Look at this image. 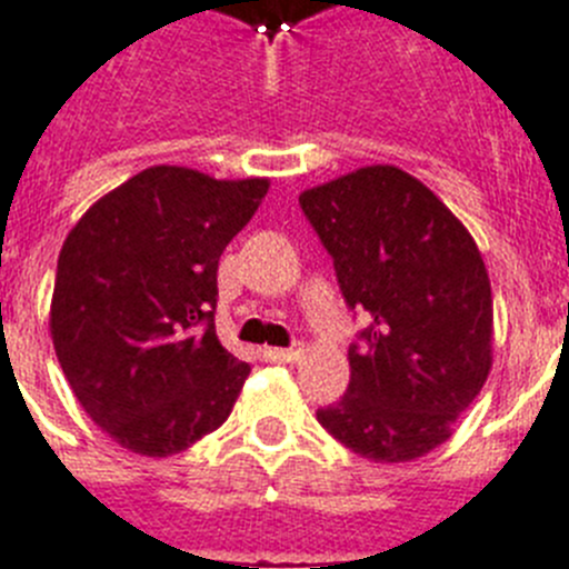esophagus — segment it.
<instances>
[{
	"instance_id": "34e87169",
	"label": "esophagus",
	"mask_w": 569,
	"mask_h": 569,
	"mask_svg": "<svg viewBox=\"0 0 569 569\" xmlns=\"http://www.w3.org/2000/svg\"><path fill=\"white\" fill-rule=\"evenodd\" d=\"M263 358L271 360V363H298L303 358V346L291 343L286 349H271V346H266Z\"/></svg>"
}]
</instances>
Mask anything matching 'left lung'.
Listing matches in <instances>:
<instances>
[{
	"instance_id": "8db88e82",
	"label": "left lung",
	"mask_w": 569,
	"mask_h": 569,
	"mask_svg": "<svg viewBox=\"0 0 569 569\" xmlns=\"http://www.w3.org/2000/svg\"><path fill=\"white\" fill-rule=\"evenodd\" d=\"M340 295L367 326L352 378L318 421L375 463L427 456L449 438L492 367V291L481 251L421 180L369 166L300 194Z\"/></svg>"
}]
</instances>
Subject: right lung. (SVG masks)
Returning <instances> with one entry per match:
<instances>
[{"label":"right lung","instance_id":"add662e5","mask_svg":"<svg viewBox=\"0 0 569 569\" xmlns=\"http://www.w3.org/2000/svg\"><path fill=\"white\" fill-rule=\"evenodd\" d=\"M269 180L154 166L93 202L59 251L51 335L93 423L166 458L229 418L249 378L214 332L217 263Z\"/></svg>","mask_w":569,"mask_h":569}]
</instances>
